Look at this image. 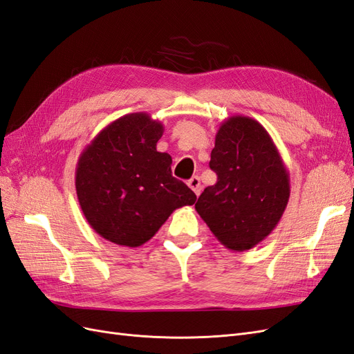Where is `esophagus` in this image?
Here are the masks:
<instances>
[{
    "label": "esophagus",
    "mask_w": 354,
    "mask_h": 354,
    "mask_svg": "<svg viewBox=\"0 0 354 354\" xmlns=\"http://www.w3.org/2000/svg\"><path fill=\"white\" fill-rule=\"evenodd\" d=\"M189 187L195 192V194L199 196L201 192H202V185H201V178L198 176H194L189 181H187Z\"/></svg>",
    "instance_id": "34e87169"
}]
</instances>
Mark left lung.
I'll return each mask as SVG.
<instances>
[{
    "instance_id": "left-lung-1",
    "label": "left lung",
    "mask_w": 354,
    "mask_h": 354,
    "mask_svg": "<svg viewBox=\"0 0 354 354\" xmlns=\"http://www.w3.org/2000/svg\"><path fill=\"white\" fill-rule=\"evenodd\" d=\"M209 168L217 183L202 192L195 209L226 248H254L277 226L291 194L270 134L250 116H229L216 134Z\"/></svg>"
}]
</instances>
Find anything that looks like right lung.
Instances as JSON below:
<instances>
[{
    "label": "right lung",
    "mask_w": 354,
    "mask_h": 354,
    "mask_svg": "<svg viewBox=\"0 0 354 354\" xmlns=\"http://www.w3.org/2000/svg\"><path fill=\"white\" fill-rule=\"evenodd\" d=\"M164 125L146 112L118 118L80 155L75 187L82 214L106 241L136 248L153 238L174 209L196 195L171 174L156 151Z\"/></svg>",
    "instance_id": "1"
}]
</instances>
